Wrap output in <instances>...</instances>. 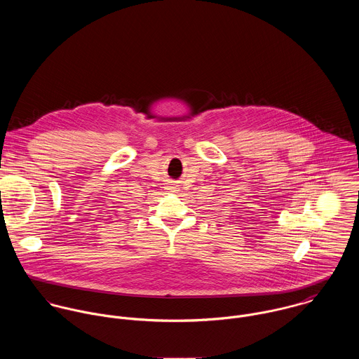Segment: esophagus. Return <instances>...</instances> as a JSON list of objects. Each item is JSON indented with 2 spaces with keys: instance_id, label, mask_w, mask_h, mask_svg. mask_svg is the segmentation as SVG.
Returning a JSON list of instances; mask_svg holds the SVG:
<instances>
[{
  "instance_id": "obj_1",
  "label": "esophagus",
  "mask_w": 359,
  "mask_h": 359,
  "mask_svg": "<svg viewBox=\"0 0 359 359\" xmlns=\"http://www.w3.org/2000/svg\"><path fill=\"white\" fill-rule=\"evenodd\" d=\"M177 189H179V186H177V184H168V186H166V190H169L170 193L177 191Z\"/></svg>"
}]
</instances>
